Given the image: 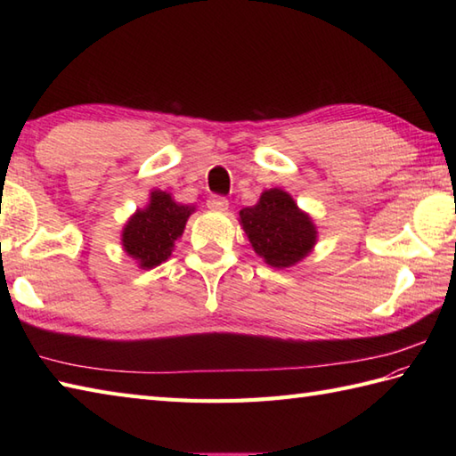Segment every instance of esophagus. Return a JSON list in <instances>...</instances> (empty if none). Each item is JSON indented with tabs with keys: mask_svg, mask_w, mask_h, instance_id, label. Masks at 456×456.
<instances>
[{
	"mask_svg": "<svg viewBox=\"0 0 456 456\" xmlns=\"http://www.w3.org/2000/svg\"><path fill=\"white\" fill-rule=\"evenodd\" d=\"M208 208L211 211H227L229 201H227V198H223V196H211L208 200Z\"/></svg>",
	"mask_w": 456,
	"mask_h": 456,
	"instance_id": "34e87169",
	"label": "esophagus"
}]
</instances>
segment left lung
I'll return each instance as SVG.
<instances>
[{
  "label": "left lung",
  "mask_w": 456,
  "mask_h": 456,
  "mask_svg": "<svg viewBox=\"0 0 456 456\" xmlns=\"http://www.w3.org/2000/svg\"><path fill=\"white\" fill-rule=\"evenodd\" d=\"M239 217L255 253L274 268L294 266L312 253L317 240L312 217L280 188L263 191L256 206L243 208Z\"/></svg>",
  "instance_id": "8db88e82"
}]
</instances>
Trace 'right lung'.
Here are the masks:
<instances>
[{"label": "right lung", "instance_id": "obj_1", "mask_svg": "<svg viewBox=\"0 0 456 456\" xmlns=\"http://www.w3.org/2000/svg\"><path fill=\"white\" fill-rule=\"evenodd\" d=\"M196 209L174 201L162 190L151 191V201L144 209H137L123 227L121 245L142 270H149L168 260L174 243L182 237L186 221Z\"/></svg>", "mask_w": 456, "mask_h": 456}]
</instances>
